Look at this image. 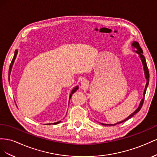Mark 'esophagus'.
<instances>
[{
    "mask_svg": "<svg viewBox=\"0 0 157 157\" xmlns=\"http://www.w3.org/2000/svg\"><path fill=\"white\" fill-rule=\"evenodd\" d=\"M81 83H82L83 87L86 86V83H86V81H85V80H83V81H82V82H81Z\"/></svg>",
    "mask_w": 157,
    "mask_h": 157,
    "instance_id": "esophagus-1",
    "label": "esophagus"
}]
</instances>
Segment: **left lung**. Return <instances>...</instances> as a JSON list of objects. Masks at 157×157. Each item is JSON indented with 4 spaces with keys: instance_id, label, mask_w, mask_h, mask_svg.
Returning a JSON list of instances; mask_svg holds the SVG:
<instances>
[{
    "instance_id": "left-lung-1",
    "label": "left lung",
    "mask_w": 157,
    "mask_h": 157,
    "mask_svg": "<svg viewBox=\"0 0 157 157\" xmlns=\"http://www.w3.org/2000/svg\"><path fill=\"white\" fill-rule=\"evenodd\" d=\"M132 45H133V47L134 48H136L137 49L136 52H137V54H139V55H140V58H141V61H142L143 65V68H144L145 75V78H146V79H147V83H146V86H145L144 93H143V95H144V97H143V99L141 100V102H140V106H139L137 109L136 111H134L132 114L129 115L127 118L124 120L123 121H121V122H120L114 124H109L110 126H115V125H116V124L122 123V122H125V121L128 120V119L131 118L133 115H135L136 113H137L138 112L141 110V107H142V106H143V102H144V98H145V93H146V90H147V86H148L149 82V72L148 67H147V62H146L145 58L144 55H143V50H142V48H141V47H140V44H139L137 42L134 41V42L133 43V44H132ZM101 124L102 125H105V126H108V125H109V124H102V123H101Z\"/></svg>"
}]
</instances>
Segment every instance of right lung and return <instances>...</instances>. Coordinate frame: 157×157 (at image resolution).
Here are the masks:
<instances>
[{
    "label": "right lung",
    "mask_w": 157,
    "mask_h": 157,
    "mask_svg": "<svg viewBox=\"0 0 157 157\" xmlns=\"http://www.w3.org/2000/svg\"><path fill=\"white\" fill-rule=\"evenodd\" d=\"M17 51H15V52H14V57H13V59H12V62H11V63H10V68H9V71H8V77H9V80H10V72H11V70H12V65H13V64H14V60H15V59H16V55H17ZM78 89V86H76L72 91H71V94H70V98H71V95H72V94L73 93H74L76 91H77ZM60 121H59V122H55V123H53V124L55 125V124H58L59 123H60ZM50 125L51 124H48V125Z\"/></svg>",
    "instance_id": "1"
}]
</instances>
